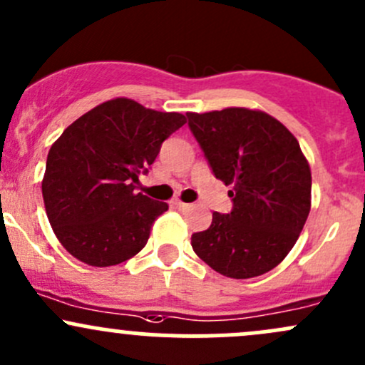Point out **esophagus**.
<instances>
[{"label": "esophagus", "mask_w": 365, "mask_h": 365, "mask_svg": "<svg viewBox=\"0 0 365 365\" xmlns=\"http://www.w3.org/2000/svg\"><path fill=\"white\" fill-rule=\"evenodd\" d=\"M172 205L179 210H186L187 207H190V203H184V202H181V200H174V202H172Z\"/></svg>", "instance_id": "esophagus-1"}]
</instances>
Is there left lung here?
<instances>
[{"instance_id":"1","label":"left lung","mask_w":365,"mask_h":365,"mask_svg":"<svg viewBox=\"0 0 365 365\" xmlns=\"http://www.w3.org/2000/svg\"><path fill=\"white\" fill-rule=\"evenodd\" d=\"M214 175L231 186L230 214L193 233L191 247L221 275L252 278L284 261L312 207V172L299 143L268 113L247 108L186 113Z\"/></svg>"}]
</instances>
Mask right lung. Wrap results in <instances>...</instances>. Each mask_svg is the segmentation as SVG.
<instances>
[{
    "mask_svg": "<svg viewBox=\"0 0 365 365\" xmlns=\"http://www.w3.org/2000/svg\"><path fill=\"white\" fill-rule=\"evenodd\" d=\"M184 123L181 113L118 97L62 132L48 151L41 191L53 233L71 256L104 268L143 250L168 205L135 193V184Z\"/></svg>",
    "mask_w": 365,
    "mask_h": 365,
    "instance_id": "obj_1",
    "label": "right lung"
}]
</instances>
